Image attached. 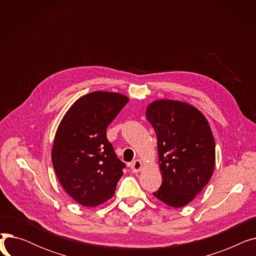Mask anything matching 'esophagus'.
Wrapping results in <instances>:
<instances>
[{
	"label": "esophagus",
	"mask_w": 256,
	"mask_h": 256,
	"mask_svg": "<svg viewBox=\"0 0 256 256\" xmlns=\"http://www.w3.org/2000/svg\"><path fill=\"white\" fill-rule=\"evenodd\" d=\"M130 168L132 172H134V173L140 172V171H141V169L143 168V163H142V160H134V162H132V163L130 164Z\"/></svg>",
	"instance_id": "34e87169"
}]
</instances>
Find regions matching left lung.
I'll use <instances>...</instances> for the list:
<instances>
[{"mask_svg": "<svg viewBox=\"0 0 256 256\" xmlns=\"http://www.w3.org/2000/svg\"><path fill=\"white\" fill-rule=\"evenodd\" d=\"M146 118L158 137L163 182L154 196L172 208H182L210 182L216 150L210 124L196 106L182 100H156Z\"/></svg>", "mask_w": 256, "mask_h": 256, "instance_id": "obj_1", "label": "left lung"}]
</instances>
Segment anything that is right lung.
Instances as JSON below:
<instances>
[{"label":"right lung","mask_w":256,"mask_h":256,"mask_svg":"<svg viewBox=\"0 0 256 256\" xmlns=\"http://www.w3.org/2000/svg\"><path fill=\"white\" fill-rule=\"evenodd\" d=\"M128 98L94 91L64 114L52 147V162L65 192L80 206L94 208L111 199L124 163L116 156L106 130Z\"/></svg>","instance_id":"add662e5"}]
</instances>
